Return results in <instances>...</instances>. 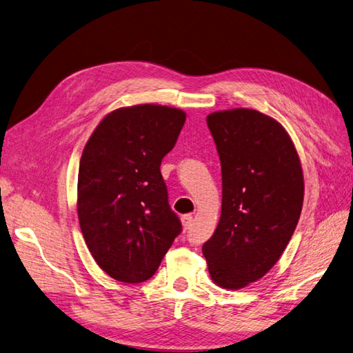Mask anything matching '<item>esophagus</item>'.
<instances>
[{
  "label": "esophagus",
  "mask_w": 353,
  "mask_h": 353,
  "mask_svg": "<svg viewBox=\"0 0 353 353\" xmlns=\"http://www.w3.org/2000/svg\"><path fill=\"white\" fill-rule=\"evenodd\" d=\"M181 223H183V228L184 229L190 228L192 223H193V216H192V214H185V216H183L181 217Z\"/></svg>",
  "instance_id": "esophagus-1"
}]
</instances>
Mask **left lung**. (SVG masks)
<instances>
[{"label":"left lung","instance_id":"8db88e82","mask_svg":"<svg viewBox=\"0 0 353 353\" xmlns=\"http://www.w3.org/2000/svg\"><path fill=\"white\" fill-rule=\"evenodd\" d=\"M221 163V216L202 247L211 280L238 290L262 279L289 244L303 210L304 175L286 128L259 110L206 117Z\"/></svg>","mask_w":353,"mask_h":353}]
</instances>
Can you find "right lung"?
I'll list each match as a JSON object with an SVG mask.
<instances>
[{
	"mask_svg": "<svg viewBox=\"0 0 353 353\" xmlns=\"http://www.w3.org/2000/svg\"><path fill=\"white\" fill-rule=\"evenodd\" d=\"M184 123L185 112L176 108H119L101 119L85 145L77 217L94 261L118 281L151 279L181 232L160 165Z\"/></svg>",
	"mask_w": 353,
	"mask_h": 353,
	"instance_id": "add662e5",
	"label": "right lung"
}]
</instances>
